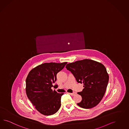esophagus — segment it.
Instances as JSON below:
<instances>
[{"label": "esophagus", "mask_w": 129, "mask_h": 129, "mask_svg": "<svg viewBox=\"0 0 129 129\" xmlns=\"http://www.w3.org/2000/svg\"><path fill=\"white\" fill-rule=\"evenodd\" d=\"M69 94H70L71 96H74L76 94V93L75 92H74L73 93H69Z\"/></svg>", "instance_id": "esophagus-1"}]
</instances>
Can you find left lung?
Wrapping results in <instances>:
<instances>
[{
    "instance_id": "left-lung-1",
    "label": "left lung",
    "mask_w": 129,
    "mask_h": 129,
    "mask_svg": "<svg viewBox=\"0 0 129 129\" xmlns=\"http://www.w3.org/2000/svg\"><path fill=\"white\" fill-rule=\"evenodd\" d=\"M66 68L71 71L78 83L84 84L82 91L78 92L82 97L78 105L84 109L97 105L104 95L109 81L105 66L100 62L85 59L69 63Z\"/></svg>"
}]
</instances>
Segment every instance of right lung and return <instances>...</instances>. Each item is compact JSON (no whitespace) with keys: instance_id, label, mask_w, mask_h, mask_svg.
Instances as JSON below:
<instances>
[{"instance_id":"right-lung-1","label":"right lung","mask_w":129,"mask_h":129,"mask_svg":"<svg viewBox=\"0 0 129 129\" xmlns=\"http://www.w3.org/2000/svg\"><path fill=\"white\" fill-rule=\"evenodd\" d=\"M67 63H45L32 69L27 75V97L36 110L44 115H53L61 106V98L64 93H57L51 87L57 80V73Z\"/></svg>"}]
</instances>
